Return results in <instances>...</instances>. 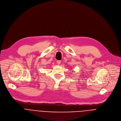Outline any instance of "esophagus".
Masks as SVG:
<instances>
[{
	"mask_svg": "<svg viewBox=\"0 0 121 121\" xmlns=\"http://www.w3.org/2000/svg\"><path fill=\"white\" fill-rule=\"evenodd\" d=\"M61 61L60 60H57V61H56V63H57V64L58 65H60V64H61Z\"/></svg>",
	"mask_w": 121,
	"mask_h": 121,
	"instance_id": "esophagus-1",
	"label": "esophagus"
}]
</instances>
